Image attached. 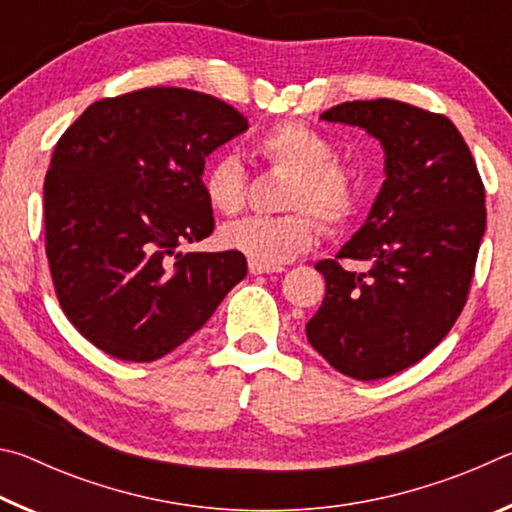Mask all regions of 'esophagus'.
Here are the masks:
<instances>
[{
    "instance_id": "esophagus-1",
    "label": "esophagus",
    "mask_w": 512,
    "mask_h": 512,
    "mask_svg": "<svg viewBox=\"0 0 512 512\" xmlns=\"http://www.w3.org/2000/svg\"><path fill=\"white\" fill-rule=\"evenodd\" d=\"M248 268L253 275H271V273H282L284 268L282 266H264V264H257V262H248Z\"/></svg>"
}]
</instances>
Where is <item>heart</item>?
Returning <instances> with one entry per match:
<instances>
[{
    "instance_id": "obj_1",
    "label": "heart",
    "mask_w": 512,
    "mask_h": 512,
    "mask_svg": "<svg viewBox=\"0 0 512 512\" xmlns=\"http://www.w3.org/2000/svg\"><path fill=\"white\" fill-rule=\"evenodd\" d=\"M253 153L268 167L289 171L282 216H248L225 225L221 244L246 255L250 262L277 266L298 257L318 241V223L341 228L359 203V178L348 162L334 155V146L316 128L302 121H280L253 140ZM207 203L219 214H237L246 205L248 176L232 155L214 160L203 173ZM311 213L315 215L310 216Z\"/></svg>"
}]
</instances>
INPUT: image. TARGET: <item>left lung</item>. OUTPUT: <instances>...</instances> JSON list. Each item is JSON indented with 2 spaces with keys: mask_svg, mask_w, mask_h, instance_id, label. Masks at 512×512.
Here are the masks:
<instances>
[{
  "mask_svg": "<svg viewBox=\"0 0 512 512\" xmlns=\"http://www.w3.org/2000/svg\"><path fill=\"white\" fill-rule=\"evenodd\" d=\"M320 119L377 137L386 180L357 235L316 264L325 298L307 341L352 379L391 377L427 357L461 316L485 232L483 180L438 112L375 99L339 103Z\"/></svg>",
  "mask_w": 512,
  "mask_h": 512,
  "instance_id": "8db88e82",
  "label": "left lung"
}]
</instances>
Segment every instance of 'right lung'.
<instances>
[{
    "label": "right lung",
    "mask_w": 512,
    "mask_h": 512,
    "mask_svg": "<svg viewBox=\"0 0 512 512\" xmlns=\"http://www.w3.org/2000/svg\"><path fill=\"white\" fill-rule=\"evenodd\" d=\"M248 128L185 88L94 101L51 155L45 250L60 307L92 345L146 363L198 332L248 273L246 257L178 253L212 235L205 158Z\"/></svg>",
    "instance_id": "1"
}]
</instances>
